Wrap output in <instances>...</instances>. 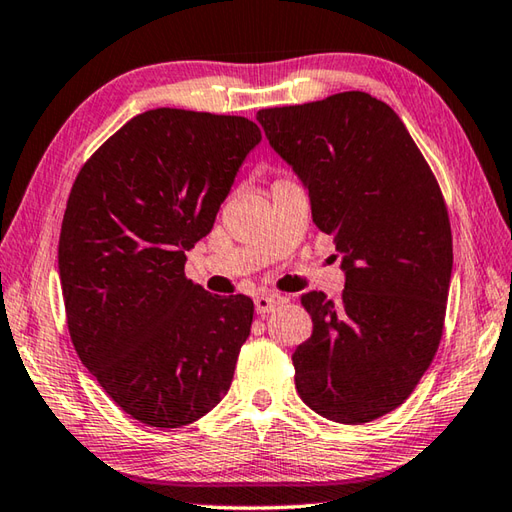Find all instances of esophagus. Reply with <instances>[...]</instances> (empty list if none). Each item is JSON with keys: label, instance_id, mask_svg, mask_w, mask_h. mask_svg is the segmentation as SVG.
Wrapping results in <instances>:
<instances>
[{"label": "esophagus", "instance_id": "34e87169", "mask_svg": "<svg viewBox=\"0 0 512 512\" xmlns=\"http://www.w3.org/2000/svg\"><path fill=\"white\" fill-rule=\"evenodd\" d=\"M277 304H282V299L275 297V295H257L255 297V310L257 315H266L273 310Z\"/></svg>", "mask_w": 512, "mask_h": 512}]
</instances>
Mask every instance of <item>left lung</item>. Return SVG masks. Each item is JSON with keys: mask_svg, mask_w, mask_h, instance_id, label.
Instances as JSON below:
<instances>
[{"mask_svg": "<svg viewBox=\"0 0 512 512\" xmlns=\"http://www.w3.org/2000/svg\"><path fill=\"white\" fill-rule=\"evenodd\" d=\"M257 122L306 184L346 286L310 290L313 335L293 353L304 404L337 424L402 406L442 342L453 235L442 188L402 119L362 90L262 108Z\"/></svg>", "mask_w": 512, "mask_h": 512, "instance_id": "left-lung-1", "label": "left lung"}]
</instances>
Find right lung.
<instances>
[{
	"instance_id": "1",
	"label": "right lung",
	"mask_w": 512,
	"mask_h": 512,
	"mask_svg": "<svg viewBox=\"0 0 512 512\" xmlns=\"http://www.w3.org/2000/svg\"><path fill=\"white\" fill-rule=\"evenodd\" d=\"M259 142L246 117L146 110L70 188L59 233L68 333L106 395L146 426L197 422L233 382L253 299L206 293L184 264Z\"/></svg>"
}]
</instances>
